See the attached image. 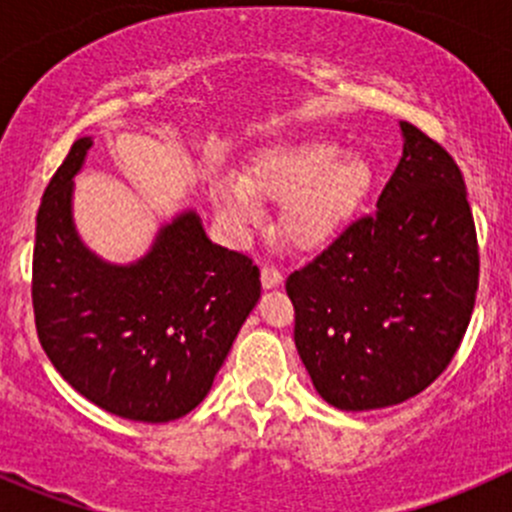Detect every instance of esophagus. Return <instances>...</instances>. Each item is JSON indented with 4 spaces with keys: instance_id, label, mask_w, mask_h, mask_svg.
Instances as JSON below:
<instances>
[{
    "instance_id": "esophagus-1",
    "label": "esophagus",
    "mask_w": 512,
    "mask_h": 512,
    "mask_svg": "<svg viewBox=\"0 0 512 512\" xmlns=\"http://www.w3.org/2000/svg\"><path fill=\"white\" fill-rule=\"evenodd\" d=\"M282 285V272L277 267H262V287L275 289Z\"/></svg>"
}]
</instances>
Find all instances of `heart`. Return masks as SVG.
I'll list each match as a JSON object with an SVG mask.
<instances>
[{"instance_id": "heart-1", "label": "heart", "mask_w": 512, "mask_h": 512, "mask_svg": "<svg viewBox=\"0 0 512 512\" xmlns=\"http://www.w3.org/2000/svg\"><path fill=\"white\" fill-rule=\"evenodd\" d=\"M374 183L371 163L342 156L324 138H297L260 153L242 178L225 175L213 185L223 218L247 227L260 220V200H285L280 227L297 247H319L349 225Z\"/></svg>"}]
</instances>
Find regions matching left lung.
<instances>
[{"instance_id":"1","label":"left lung","mask_w":512,"mask_h":512,"mask_svg":"<svg viewBox=\"0 0 512 512\" xmlns=\"http://www.w3.org/2000/svg\"><path fill=\"white\" fill-rule=\"evenodd\" d=\"M404 156L376 213L287 277L294 344L342 411L396 406L451 364L471 322L478 240L456 160L401 121Z\"/></svg>"}]
</instances>
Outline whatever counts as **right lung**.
<instances>
[{
  "label": "right lung",
  "instance_id": "1",
  "mask_svg": "<svg viewBox=\"0 0 512 512\" xmlns=\"http://www.w3.org/2000/svg\"><path fill=\"white\" fill-rule=\"evenodd\" d=\"M91 146L89 136L71 146L36 215V334L91 404L131 421H175L208 396L260 299V270L210 242L195 210L160 227L141 260H101L81 242L71 210Z\"/></svg>",
  "mask_w": 512,
  "mask_h": 512
}]
</instances>
